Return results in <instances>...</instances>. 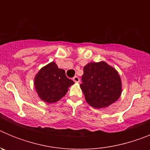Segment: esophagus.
Segmentation results:
<instances>
[{
    "label": "esophagus",
    "mask_w": 150,
    "mask_h": 150,
    "mask_svg": "<svg viewBox=\"0 0 150 150\" xmlns=\"http://www.w3.org/2000/svg\"><path fill=\"white\" fill-rule=\"evenodd\" d=\"M73 80H74V81L75 82V83H79V78L78 77V76H75L74 78H73Z\"/></svg>",
    "instance_id": "1"
}]
</instances>
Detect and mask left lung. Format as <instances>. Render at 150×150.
<instances>
[{
	"instance_id": "obj_1",
	"label": "left lung",
	"mask_w": 150,
	"mask_h": 150,
	"mask_svg": "<svg viewBox=\"0 0 150 150\" xmlns=\"http://www.w3.org/2000/svg\"><path fill=\"white\" fill-rule=\"evenodd\" d=\"M80 88L90 106L105 108L121 95V78L116 69L105 62H90L83 68Z\"/></svg>"
}]
</instances>
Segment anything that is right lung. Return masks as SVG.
Listing matches in <instances>:
<instances>
[{"label": "right lung", "instance_id": "1", "mask_svg": "<svg viewBox=\"0 0 150 150\" xmlns=\"http://www.w3.org/2000/svg\"><path fill=\"white\" fill-rule=\"evenodd\" d=\"M74 82L66 76L65 71L51 62L42 67L34 78L35 89L43 101L51 104L63 98Z\"/></svg>", "mask_w": 150, "mask_h": 150}]
</instances>
